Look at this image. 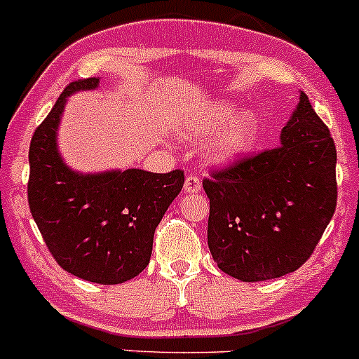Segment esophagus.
<instances>
[{
    "label": "esophagus",
    "instance_id": "1",
    "mask_svg": "<svg viewBox=\"0 0 359 359\" xmlns=\"http://www.w3.org/2000/svg\"><path fill=\"white\" fill-rule=\"evenodd\" d=\"M201 188H202V183L197 176H188V178L184 180L183 190L187 191V194H198V191H201Z\"/></svg>",
    "mask_w": 359,
    "mask_h": 359
}]
</instances>
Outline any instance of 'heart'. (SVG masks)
<instances>
[{
  "instance_id": "obj_1",
  "label": "heart",
  "mask_w": 359,
  "mask_h": 359,
  "mask_svg": "<svg viewBox=\"0 0 359 359\" xmlns=\"http://www.w3.org/2000/svg\"><path fill=\"white\" fill-rule=\"evenodd\" d=\"M225 129L207 145V158L216 165H228L252 150L259 136V121L252 112L238 114L233 103H216L195 123L184 126L190 140H201Z\"/></svg>"
}]
</instances>
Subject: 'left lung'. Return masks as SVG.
<instances>
[{
    "mask_svg": "<svg viewBox=\"0 0 359 359\" xmlns=\"http://www.w3.org/2000/svg\"><path fill=\"white\" fill-rule=\"evenodd\" d=\"M335 164L330 129L301 93L278 147L204 180L207 243L217 268L242 282L301 268L335 212Z\"/></svg>",
    "mask_w": 359,
    "mask_h": 359,
    "instance_id": "obj_1",
    "label": "left lung"
}]
</instances>
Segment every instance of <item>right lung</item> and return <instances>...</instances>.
I'll use <instances>...</instances> for the list:
<instances>
[{"instance_id":"add662e5","label":"right lung","mask_w":359,"mask_h":359,"mask_svg":"<svg viewBox=\"0 0 359 359\" xmlns=\"http://www.w3.org/2000/svg\"><path fill=\"white\" fill-rule=\"evenodd\" d=\"M100 86V77L70 83L29 149L27 195L32 217L55 261L86 282L117 285L149 266L154 233L183 188L184 175L143 169L79 172L58 152L67 98Z\"/></svg>"}]
</instances>
